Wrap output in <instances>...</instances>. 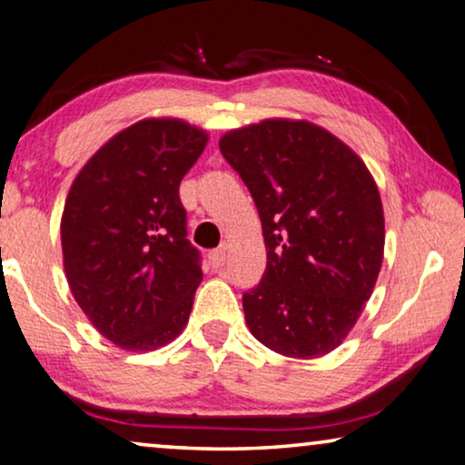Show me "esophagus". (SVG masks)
I'll list each match as a JSON object with an SVG mask.
<instances>
[{
    "label": "esophagus",
    "mask_w": 465,
    "mask_h": 465,
    "mask_svg": "<svg viewBox=\"0 0 465 465\" xmlns=\"http://www.w3.org/2000/svg\"><path fill=\"white\" fill-rule=\"evenodd\" d=\"M208 259H211V265L214 270H219V267L225 265V246H219L214 248V251L208 254Z\"/></svg>",
    "instance_id": "esophagus-1"
}]
</instances>
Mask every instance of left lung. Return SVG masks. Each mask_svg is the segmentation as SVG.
Listing matches in <instances>:
<instances>
[{
  "label": "left lung",
  "instance_id": "left-lung-1",
  "mask_svg": "<svg viewBox=\"0 0 465 465\" xmlns=\"http://www.w3.org/2000/svg\"><path fill=\"white\" fill-rule=\"evenodd\" d=\"M219 149L252 195L267 248L263 278L242 297L248 329L282 356L329 354L381 270L383 206L369 168L303 120L232 130Z\"/></svg>",
  "mask_w": 465,
  "mask_h": 465
}]
</instances>
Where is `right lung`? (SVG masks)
<instances>
[{
	"label": "right lung",
	"instance_id": "right-lung-1",
	"mask_svg": "<svg viewBox=\"0 0 465 465\" xmlns=\"http://www.w3.org/2000/svg\"><path fill=\"white\" fill-rule=\"evenodd\" d=\"M206 143L183 120H141L104 143L69 189L61 221L69 289L117 348L152 351L185 329L202 267L179 185Z\"/></svg>",
	"mask_w": 465,
	"mask_h": 465
}]
</instances>
